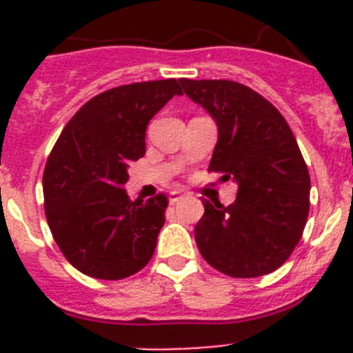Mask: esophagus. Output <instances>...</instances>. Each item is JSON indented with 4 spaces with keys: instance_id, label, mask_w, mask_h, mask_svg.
<instances>
[{
    "instance_id": "1",
    "label": "esophagus",
    "mask_w": 353,
    "mask_h": 353,
    "mask_svg": "<svg viewBox=\"0 0 353 353\" xmlns=\"http://www.w3.org/2000/svg\"><path fill=\"white\" fill-rule=\"evenodd\" d=\"M168 199H170V203H171V205H174V203H176V201H180V199H183V194H182V192L173 191V192H170V196H168Z\"/></svg>"
}]
</instances>
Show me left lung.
<instances>
[{
    "label": "left lung",
    "instance_id": "left-lung-1",
    "mask_svg": "<svg viewBox=\"0 0 353 353\" xmlns=\"http://www.w3.org/2000/svg\"><path fill=\"white\" fill-rule=\"evenodd\" d=\"M185 95L214 118L217 145L208 170L239 185L232 205L210 203L194 228L201 256L232 277L279 269L310 214L311 180L283 114L249 86L226 79H180Z\"/></svg>",
    "mask_w": 353,
    "mask_h": 353
}]
</instances>
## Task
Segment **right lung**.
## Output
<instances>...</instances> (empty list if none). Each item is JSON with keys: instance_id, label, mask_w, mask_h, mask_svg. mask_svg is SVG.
Wrapping results in <instances>:
<instances>
[{"instance_id": "obj_1", "label": "right lung", "mask_w": 353, "mask_h": 353, "mask_svg": "<svg viewBox=\"0 0 353 353\" xmlns=\"http://www.w3.org/2000/svg\"><path fill=\"white\" fill-rule=\"evenodd\" d=\"M180 81L117 86L90 99L70 118L43 170V207L56 244L79 272L117 281L150 261L168 199H130L129 164L145 155L148 121Z\"/></svg>"}]
</instances>
